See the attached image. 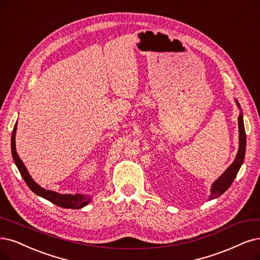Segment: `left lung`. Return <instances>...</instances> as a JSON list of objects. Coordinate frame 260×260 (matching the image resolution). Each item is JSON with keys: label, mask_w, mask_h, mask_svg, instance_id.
<instances>
[{"label": "left lung", "mask_w": 260, "mask_h": 260, "mask_svg": "<svg viewBox=\"0 0 260 260\" xmlns=\"http://www.w3.org/2000/svg\"><path fill=\"white\" fill-rule=\"evenodd\" d=\"M238 107L240 108L239 103L236 101ZM238 124H239V150L237 153V156L234 160V162L230 165L224 174L220 176L211 187V195L209 199H214L223 195L225 191L228 189V187L233 184L235 178L238 175V171L243 164L244 156H245V149H246V134L243 124V114L240 112L238 118Z\"/></svg>", "instance_id": "obj_1"}]
</instances>
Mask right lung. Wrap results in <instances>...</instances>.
I'll list each match as a JSON object with an SVG mask.
<instances>
[{
    "mask_svg": "<svg viewBox=\"0 0 260 260\" xmlns=\"http://www.w3.org/2000/svg\"><path fill=\"white\" fill-rule=\"evenodd\" d=\"M16 131H17V123L15 124L13 134H12V154L13 158L16 166L18 167V170L20 171V175L22 176L23 180L25 181L26 185L30 187V189L35 193L36 195L41 196L47 200H49L50 203L59 206L61 208H66V209H80L84 206L88 205L91 201V197L88 195H80V194H76V195H71V194H59L56 191L53 190H48L43 188L42 186L38 185L36 182L32 179V177L28 174L23 161L19 157L18 153L16 151Z\"/></svg>",
    "mask_w": 260,
    "mask_h": 260,
    "instance_id": "1",
    "label": "right lung"
}]
</instances>
